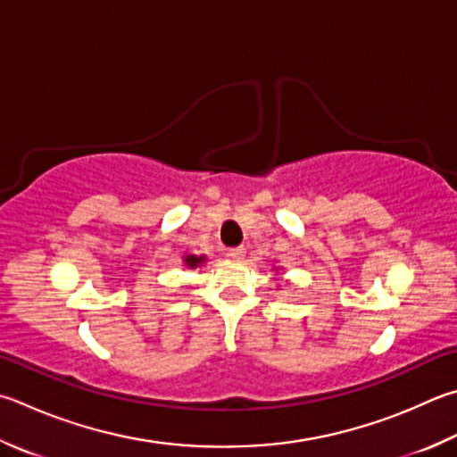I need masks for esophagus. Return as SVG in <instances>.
Wrapping results in <instances>:
<instances>
[{
    "instance_id": "1",
    "label": "esophagus",
    "mask_w": 457,
    "mask_h": 457,
    "mask_svg": "<svg viewBox=\"0 0 457 457\" xmlns=\"http://www.w3.org/2000/svg\"><path fill=\"white\" fill-rule=\"evenodd\" d=\"M244 255H245V247H229L228 250V257H231V260H236V262H242L244 260Z\"/></svg>"
}]
</instances>
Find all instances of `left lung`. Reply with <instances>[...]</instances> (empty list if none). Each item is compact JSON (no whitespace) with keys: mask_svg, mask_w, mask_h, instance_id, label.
I'll list each match as a JSON object with an SVG mask.
<instances>
[{"mask_svg":"<svg viewBox=\"0 0 457 457\" xmlns=\"http://www.w3.org/2000/svg\"><path fill=\"white\" fill-rule=\"evenodd\" d=\"M273 270H276V271H278V268H276V265H273Z\"/></svg>","mask_w":457,"mask_h":457,"instance_id":"obj_1","label":"left lung"}]
</instances>
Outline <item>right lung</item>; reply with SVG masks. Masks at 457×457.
Listing matches in <instances>:
<instances>
[{"label": "right lung", "instance_id": "obj_1", "mask_svg": "<svg viewBox=\"0 0 457 457\" xmlns=\"http://www.w3.org/2000/svg\"><path fill=\"white\" fill-rule=\"evenodd\" d=\"M202 263H205V255H194V253L184 255V268H187V270L200 268Z\"/></svg>", "mask_w": 457, "mask_h": 457}]
</instances>
